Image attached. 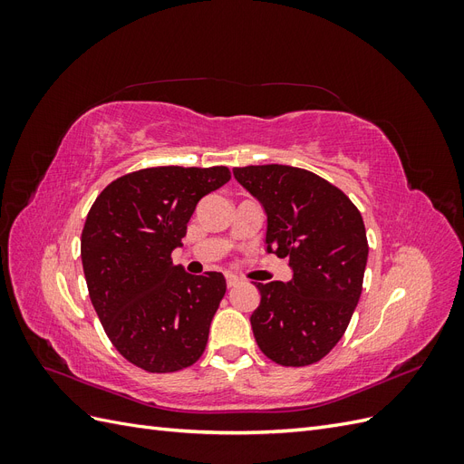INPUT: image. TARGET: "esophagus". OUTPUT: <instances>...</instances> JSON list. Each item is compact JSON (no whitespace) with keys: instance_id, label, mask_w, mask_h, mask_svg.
Wrapping results in <instances>:
<instances>
[{"instance_id":"esophagus-1","label":"esophagus","mask_w":464,"mask_h":464,"mask_svg":"<svg viewBox=\"0 0 464 464\" xmlns=\"http://www.w3.org/2000/svg\"><path fill=\"white\" fill-rule=\"evenodd\" d=\"M237 283H240V278L234 276V275H227V286L228 288H234Z\"/></svg>"}]
</instances>
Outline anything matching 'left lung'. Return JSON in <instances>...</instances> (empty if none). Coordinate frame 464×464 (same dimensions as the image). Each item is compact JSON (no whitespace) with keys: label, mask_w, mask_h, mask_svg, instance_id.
<instances>
[{"label":"left lung","mask_w":464,"mask_h":464,"mask_svg":"<svg viewBox=\"0 0 464 464\" xmlns=\"http://www.w3.org/2000/svg\"><path fill=\"white\" fill-rule=\"evenodd\" d=\"M234 178L265 208L266 251L288 257L294 273L288 283H256L257 346L280 366H310L343 339L360 300L370 251L360 210L304 168L244 166Z\"/></svg>","instance_id":"8db88e82"}]
</instances>
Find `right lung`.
I'll use <instances>...</instances> for the list:
<instances>
[{"mask_svg": "<svg viewBox=\"0 0 464 464\" xmlns=\"http://www.w3.org/2000/svg\"><path fill=\"white\" fill-rule=\"evenodd\" d=\"M230 179L227 166H157L111 181L92 203L81 259L94 312L118 353L150 373L189 368L205 353L227 292L222 273L172 263L195 207Z\"/></svg>", "mask_w": 464, "mask_h": 464, "instance_id": "1", "label": "right lung"}]
</instances>
